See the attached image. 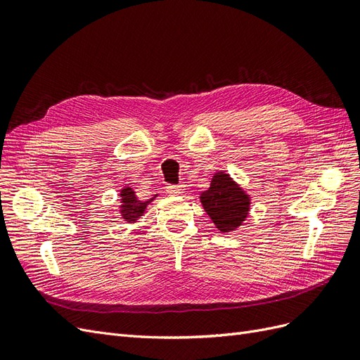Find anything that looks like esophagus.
Wrapping results in <instances>:
<instances>
[{
  "mask_svg": "<svg viewBox=\"0 0 360 360\" xmlns=\"http://www.w3.org/2000/svg\"><path fill=\"white\" fill-rule=\"evenodd\" d=\"M167 192L171 195H180L184 192V186L183 184H168Z\"/></svg>",
  "mask_w": 360,
  "mask_h": 360,
  "instance_id": "obj_1",
  "label": "esophagus"
}]
</instances>
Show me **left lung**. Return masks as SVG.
<instances>
[{
  "mask_svg": "<svg viewBox=\"0 0 360 360\" xmlns=\"http://www.w3.org/2000/svg\"><path fill=\"white\" fill-rule=\"evenodd\" d=\"M204 210L217 230L231 231L242 225L249 209V198L228 174H216L210 188L201 195Z\"/></svg>",
  "mask_w": 360,
  "mask_h": 360,
  "instance_id": "left-lung-1",
  "label": "left lung"
}]
</instances>
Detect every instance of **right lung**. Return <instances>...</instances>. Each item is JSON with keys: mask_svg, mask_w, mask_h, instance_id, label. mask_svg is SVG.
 Listing matches in <instances>:
<instances>
[{"mask_svg": "<svg viewBox=\"0 0 360 360\" xmlns=\"http://www.w3.org/2000/svg\"><path fill=\"white\" fill-rule=\"evenodd\" d=\"M122 202H123V209H122V213H123V217L126 221H129V222H132V221H135L136 217H139V216H143V213H144V210H146V207H147V204L150 202V201H153V198L151 200H148V201H139L138 198H136V195H135V192L130 189V188H124L123 191H122Z\"/></svg>", "mask_w": 360, "mask_h": 360, "instance_id": "1", "label": "right lung"}]
</instances>
